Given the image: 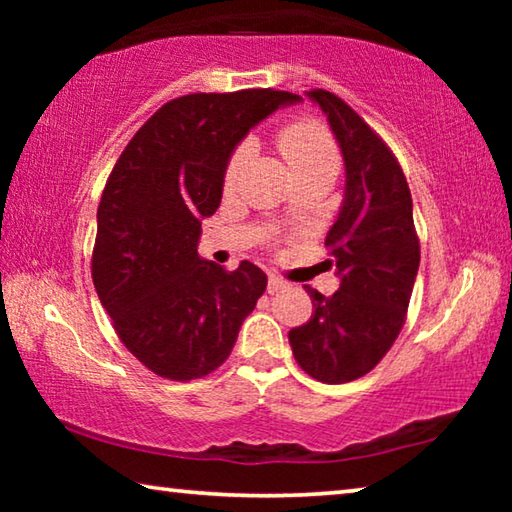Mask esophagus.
Instances as JSON below:
<instances>
[{"instance_id":"esophagus-1","label":"esophagus","mask_w":512,"mask_h":512,"mask_svg":"<svg viewBox=\"0 0 512 512\" xmlns=\"http://www.w3.org/2000/svg\"><path fill=\"white\" fill-rule=\"evenodd\" d=\"M287 287H289V282L282 280L280 275H275V273L268 275V293H277L280 289H287Z\"/></svg>"}]
</instances>
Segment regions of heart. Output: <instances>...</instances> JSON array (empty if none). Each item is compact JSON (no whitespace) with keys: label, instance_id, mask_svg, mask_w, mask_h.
I'll return each instance as SVG.
<instances>
[{"label":"heart","instance_id":"b5f03b06","mask_svg":"<svg viewBox=\"0 0 512 512\" xmlns=\"http://www.w3.org/2000/svg\"><path fill=\"white\" fill-rule=\"evenodd\" d=\"M277 146L291 164L293 173L309 169H336V164H339V151H336L332 135L316 121H293L287 128H282L277 135ZM248 153V144H241L232 153L228 169H225V185L228 187L239 180L241 171L246 167Z\"/></svg>","mask_w":512,"mask_h":512}]
</instances>
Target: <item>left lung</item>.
Instances as JSON below:
<instances>
[{
  "instance_id": "left-lung-1",
  "label": "left lung",
  "mask_w": 512,
  "mask_h": 512,
  "mask_svg": "<svg viewBox=\"0 0 512 512\" xmlns=\"http://www.w3.org/2000/svg\"><path fill=\"white\" fill-rule=\"evenodd\" d=\"M307 97L325 112L345 162V194L325 237L339 291L305 287L314 314L293 327L298 366L323 384H345L370 372L404 325L420 266L413 201L395 155L348 103L327 90Z\"/></svg>"
}]
</instances>
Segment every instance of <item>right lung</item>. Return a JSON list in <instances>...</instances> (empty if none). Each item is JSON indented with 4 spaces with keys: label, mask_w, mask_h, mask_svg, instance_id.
<instances>
[{
    "label": "right lung",
    "mask_w": 512,
    "mask_h": 512,
    "mask_svg": "<svg viewBox=\"0 0 512 512\" xmlns=\"http://www.w3.org/2000/svg\"><path fill=\"white\" fill-rule=\"evenodd\" d=\"M298 101L280 90L187 94L119 155L97 210L92 280L121 343L155 375H210L266 291L259 266L225 271L198 255L201 221L221 205L225 169L250 128Z\"/></svg>",
    "instance_id": "1"
}]
</instances>
